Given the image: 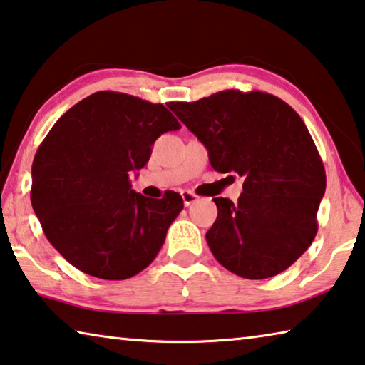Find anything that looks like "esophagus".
I'll return each mask as SVG.
<instances>
[{
    "instance_id": "1",
    "label": "esophagus",
    "mask_w": 365,
    "mask_h": 365,
    "mask_svg": "<svg viewBox=\"0 0 365 365\" xmlns=\"http://www.w3.org/2000/svg\"><path fill=\"white\" fill-rule=\"evenodd\" d=\"M198 198H200V196L195 195L193 192H187V190H185V192H182V200H183V205L185 206L193 205Z\"/></svg>"
}]
</instances>
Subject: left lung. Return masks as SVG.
<instances>
[{"instance_id":"8db88e82","label":"left lung","mask_w":365,"mask_h":365,"mask_svg":"<svg viewBox=\"0 0 365 365\" xmlns=\"http://www.w3.org/2000/svg\"><path fill=\"white\" fill-rule=\"evenodd\" d=\"M169 108L205 144L214 170L245 178L237 203L214 198L217 219L206 232L214 258L247 279L282 273L314 242L327 187L302 118L259 91H221Z\"/></svg>"}]
</instances>
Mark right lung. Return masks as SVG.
Returning <instances> with one entry per match:
<instances>
[{"mask_svg": "<svg viewBox=\"0 0 365 365\" xmlns=\"http://www.w3.org/2000/svg\"><path fill=\"white\" fill-rule=\"evenodd\" d=\"M162 103L101 91L56 121L32 162L31 201L66 262L101 279H128L158 257L182 196L151 200L131 190L165 131L180 130Z\"/></svg>", "mask_w": 365, "mask_h": 365, "instance_id": "1", "label": "right lung"}]
</instances>
